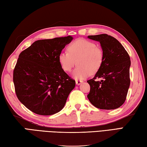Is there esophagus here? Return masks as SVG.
Masks as SVG:
<instances>
[{"mask_svg":"<svg viewBox=\"0 0 147 147\" xmlns=\"http://www.w3.org/2000/svg\"><path fill=\"white\" fill-rule=\"evenodd\" d=\"M76 84H77V85H80L81 84L82 82H83V81H81V80H76Z\"/></svg>","mask_w":147,"mask_h":147,"instance_id":"34e87169","label":"esophagus"}]
</instances>
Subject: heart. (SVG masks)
<instances>
[{"instance_id": "b5f03b06", "label": "heart", "mask_w": 147, "mask_h": 147, "mask_svg": "<svg viewBox=\"0 0 147 147\" xmlns=\"http://www.w3.org/2000/svg\"><path fill=\"white\" fill-rule=\"evenodd\" d=\"M67 51L60 52L58 56L61 67L65 71H70L76 65L72 76L76 79H83L95 74L100 69L104 62V52L95 42L80 38L71 42Z\"/></svg>"}]
</instances>
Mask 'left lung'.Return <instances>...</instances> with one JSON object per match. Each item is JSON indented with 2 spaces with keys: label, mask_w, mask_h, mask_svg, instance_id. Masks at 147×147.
Listing matches in <instances>:
<instances>
[{
  "label": "left lung",
  "mask_w": 147,
  "mask_h": 147,
  "mask_svg": "<svg viewBox=\"0 0 147 147\" xmlns=\"http://www.w3.org/2000/svg\"><path fill=\"white\" fill-rule=\"evenodd\" d=\"M99 41L104 52V62L93 79L87 81L90 86L87 95L94 106L101 109H115L125 102L130 86L131 59L123 45L106 34L88 36ZM101 78L100 81H98Z\"/></svg>",
  "instance_id": "obj_1"
}]
</instances>
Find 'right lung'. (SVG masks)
<instances>
[{
  "mask_svg": "<svg viewBox=\"0 0 147 147\" xmlns=\"http://www.w3.org/2000/svg\"><path fill=\"white\" fill-rule=\"evenodd\" d=\"M72 37L36 41L18 56L13 70L16 96L32 112L52 115L66 104L76 81L65 72L58 56Z\"/></svg>",
  "mask_w": 147,
  "mask_h": 147,
  "instance_id": "add662e5",
  "label": "right lung"
}]
</instances>
